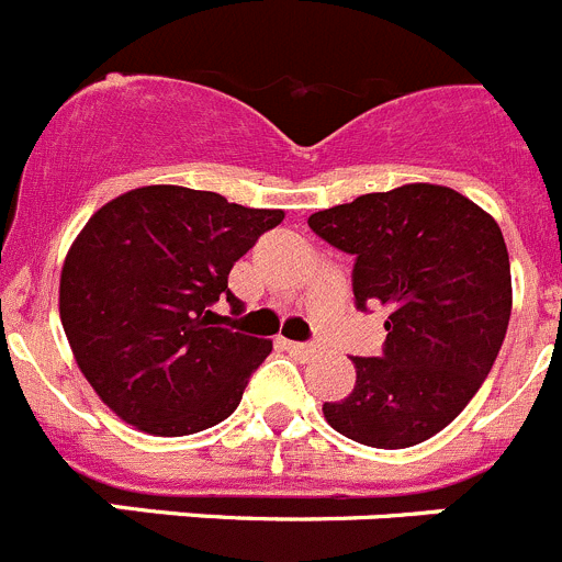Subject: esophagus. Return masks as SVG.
<instances>
[{
  "label": "esophagus",
  "instance_id": "obj_1",
  "mask_svg": "<svg viewBox=\"0 0 562 562\" xmlns=\"http://www.w3.org/2000/svg\"><path fill=\"white\" fill-rule=\"evenodd\" d=\"M281 346H284V349L290 351L292 357H297V360H310V357H315V355H317V346H310V342L281 340Z\"/></svg>",
  "mask_w": 562,
  "mask_h": 562
}]
</instances>
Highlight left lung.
Returning <instances> with one entry per match:
<instances>
[{"label":"left lung","instance_id":"obj_1","mask_svg":"<svg viewBox=\"0 0 562 562\" xmlns=\"http://www.w3.org/2000/svg\"><path fill=\"white\" fill-rule=\"evenodd\" d=\"M355 261V301L389 310L382 357H351L355 391L324 402L337 434L382 450L414 448L467 408L513 312L498 222L448 186L408 182L310 216Z\"/></svg>","mask_w":562,"mask_h":562}]
</instances>
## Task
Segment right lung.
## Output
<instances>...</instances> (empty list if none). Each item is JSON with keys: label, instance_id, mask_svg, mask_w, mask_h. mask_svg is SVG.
Wrapping results in <instances>:
<instances>
[{"label": "right lung", "instance_id": "add662e5", "mask_svg": "<svg viewBox=\"0 0 562 562\" xmlns=\"http://www.w3.org/2000/svg\"><path fill=\"white\" fill-rule=\"evenodd\" d=\"M284 211L213 191L143 186L98 207L69 245L58 312L78 369L109 411L151 436H191L241 402L272 340L213 326L227 276Z\"/></svg>", "mask_w": 562, "mask_h": 562}]
</instances>
